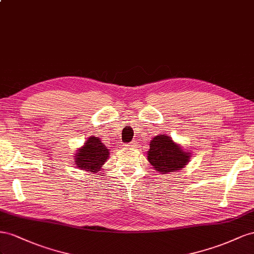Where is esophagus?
<instances>
[{"label":"esophagus","mask_w":254,"mask_h":254,"mask_svg":"<svg viewBox=\"0 0 254 254\" xmlns=\"http://www.w3.org/2000/svg\"><path fill=\"white\" fill-rule=\"evenodd\" d=\"M127 146L128 148H136L137 147V142L136 141H132V142H129L128 144H127Z\"/></svg>","instance_id":"1"}]
</instances>
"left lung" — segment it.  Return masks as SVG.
Wrapping results in <instances>:
<instances>
[{
  "mask_svg": "<svg viewBox=\"0 0 254 254\" xmlns=\"http://www.w3.org/2000/svg\"><path fill=\"white\" fill-rule=\"evenodd\" d=\"M190 158V151H184L182 146L176 143L167 135H157L150 142L149 163L163 175L184 168Z\"/></svg>",
  "mask_w": 254,
  "mask_h": 254,
  "instance_id": "8db88e82",
  "label": "left lung"
}]
</instances>
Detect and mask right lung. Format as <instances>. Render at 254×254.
<instances>
[{"mask_svg": "<svg viewBox=\"0 0 254 254\" xmlns=\"http://www.w3.org/2000/svg\"><path fill=\"white\" fill-rule=\"evenodd\" d=\"M110 156V150L101 141L99 137L90 136L84 146L77 149L75 154V165L77 168L97 173L102 168L106 159Z\"/></svg>", "mask_w": 254, "mask_h": 254, "instance_id": "right-lung-1", "label": "right lung"}]
</instances>
